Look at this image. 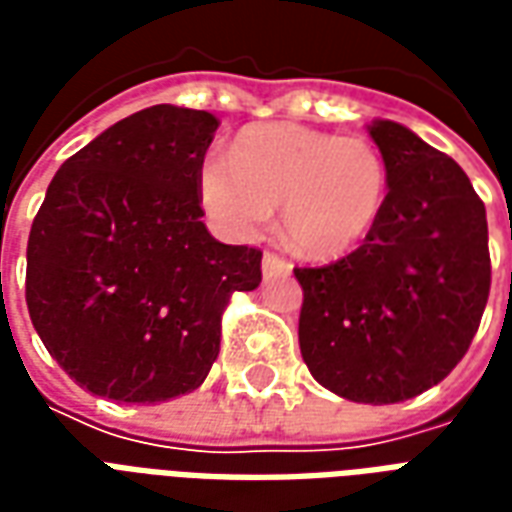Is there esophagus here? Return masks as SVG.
Returning <instances> with one entry per match:
<instances>
[{
    "label": "esophagus",
    "instance_id": "1",
    "mask_svg": "<svg viewBox=\"0 0 512 512\" xmlns=\"http://www.w3.org/2000/svg\"><path fill=\"white\" fill-rule=\"evenodd\" d=\"M263 274L266 277H277V274H290V263L277 252H266L263 255Z\"/></svg>",
    "mask_w": 512,
    "mask_h": 512
}]
</instances>
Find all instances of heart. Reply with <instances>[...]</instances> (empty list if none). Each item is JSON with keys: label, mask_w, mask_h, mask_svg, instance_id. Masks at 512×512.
Here are the masks:
<instances>
[{"label": "heart", "mask_w": 512, "mask_h": 512, "mask_svg": "<svg viewBox=\"0 0 512 512\" xmlns=\"http://www.w3.org/2000/svg\"><path fill=\"white\" fill-rule=\"evenodd\" d=\"M386 197L389 167L370 139L296 123L246 128L230 161L208 156L200 167V200L219 230L255 238L282 205L285 238L315 260L354 252L376 230Z\"/></svg>", "instance_id": "1"}]
</instances>
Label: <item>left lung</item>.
<instances>
[{
    "label": "left lung",
    "instance_id": "obj_1",
    "mask_svg": "<svg viewBox=\"0 0 512 512\" xmlns=\"http://www.w3.org/2000/svg\"><path fill=\"white\" fill-rule=\"evenodd\" d=\"M389 197L359 249L293 268L304 290L301 356L356 403H400L450 376L480 329L491 255L485 205L447 153L392 120L370 128Z\"/></svg>",
    "mask_w": 512,
    "mask_h": 512
}]
</instances>
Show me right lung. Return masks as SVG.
Segmentation results:
<instances>
[{
    "label": "right lung",
    "instance_id": "right-lung-1",
    "mask_svg": "<svg viewBox=\"0 0 512 512\" xmlns=\"http://www.w3.org/2000/svg\"><path fill=\"white\" fill-rule=\"evenodd\" d=\"M219 120L158 104L73 153L27 244V310L76 384L161 403L205 381L233 293L263 279L257 246L202 224L200 167Z\"/></svg>",
    "mask_w": 512,
    "mask_h": 512
}]
</instances>
